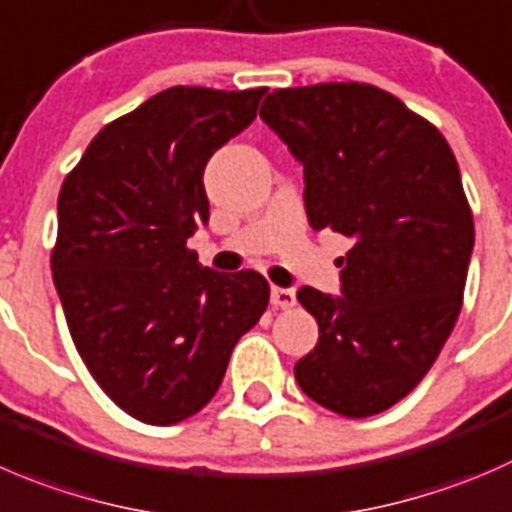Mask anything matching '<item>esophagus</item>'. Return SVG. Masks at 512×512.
Wrapping results in <instances>:
<instances>
[{
	"mask_svg": "<svg viewBox=\"0 0 512 512\" xmlns=\"http://www.w3.org/2000/svg\"><path fill=\"white\" fill-rule=\"evenodd\" d=\"M270 300H272V305H275V307L290 310V307H295L297 297H295V290H290V287H272Z\"/></svg>",
	"mask_w": 512,
	"mask_h": 512,
	"instance_id": "obj_1",
	"label": "esophagus"
}]
</instances>
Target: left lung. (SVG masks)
Wrapping results in <instances>:
<instances>
[{
  "label": "left lung",
  "instance_id": "left-lung-1",
  "mask_svg": "<svg viewBox=\"0 0 512 512\" xmlns=\"http://www.w3.org/2000/svg\"><path fill=\"white\" fill-rule=\"evenodd\" d=\"M262 122L305 167L312 230L350 237L340 297L297 292L320 327L295 362L307 398L345 418L393 408L433 367L463 307L475 227L438 127L385 89H275Z\"/></svg>",
  "mask_w": 512,
  "mask_h": 512
}]
</instances>
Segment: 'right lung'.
Returning a JSON list of instances; mask_svg holds the SVG:
<instances>
[{
	"instance_id": "1",
	"label": "right lung",
	"mask_w": 512,
	"mask_h": 512,
	"mask_svg": "<svg viewBox=\"0 0 512 512\" xmlns=\"http://www.w3.org/2000/svg\"><path fill=\"white\" fill-rule=\"evenodd\" d=\"M267 89L170 87L114 119L64 177L52 277L99 388L147 425L200 413L270 285L187 250L210 220L205 167L250 127Z\"/></svg>"
}]
</instances>
